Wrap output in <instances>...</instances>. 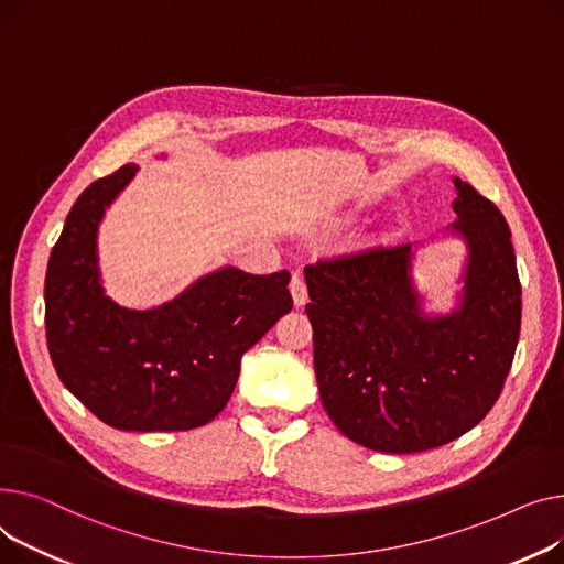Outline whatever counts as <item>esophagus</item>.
Masks as SVG:
<instances>
[{
	"label": "esophagus",
	"mask_w": 564,
	"mask_h": 564,
	"mask_svg": "<svg viewBox=\"0 0 564 564\" xmlns=\"http://www.w3.org/2000/svg\"><path fill=\"white\" fill-rule=\"evenodd\" d=\"M289 286H291V295H293L295 307H303L307 303V284H305L303 275L301 273H293Z\"/></svg>",
	"instance_id": "1"
}]
</instances>
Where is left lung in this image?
<instances>
[{
  "mask_svg": "<svg viewBox=\"0 0 564 564\" xmlns=\"http://www.w3.org/2000/svg\"><path fill=\"white\" fill-rule=\"evenodd\" d=\"M465 243L451 312L427 310L414 278L423 243L305 269L314 371L327 416L355 444L421 453L478 425L510 373L521 284L510 227L471 184L453 177Z\"/></svg>",
  "mask_w": 564,
  "mask_h": 564,
  "instance_id": "1",
  "label": "left lung"
}]
</instances>
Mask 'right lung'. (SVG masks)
Returning <instances> with one entry per match:
<instances>
[{
  "instance_id": "add662e5",
  "label": "right lung",
  "mask_w": 564,
  "mask_h": 564,
  "mask_svg": "<svg viewBox=\"0 0 564 564\" xmlns=\"http://www.w3.org/2000/svg\"><path fill=\"white\" fill-rule=\"evenodd\" d=\"M137 173L127 163L93 182L65 218L45 275L47 348L61 382L107 425L191 430L223 412L243 352L291 312V275L225 263L169 303L118 305L102 282L97 237Z\"/></svg>"
}]
</instances>
